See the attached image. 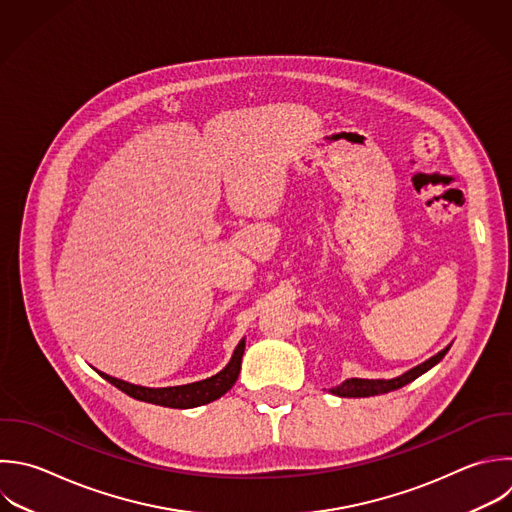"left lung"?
<instances>
[{"label": "left lung", "instance_id": "left-lung-1", "mask_svg": "<svg viewBox=\"0 0 512 512\" xmlns=\"http://www.w3.org/2000/svg\"><path fill=\"white\" fill-rule=\"evenodd\" d=\"M450 350V344L446 348H442L438 354H434L432 358L424 360L422 364L410 368L408 372L396 376V378H390V380H384V378H348L344 380L340 386L336 388H330L332 394L336 396H342V398H364V396H376V394H386L390 390H396V388H402L406 386L408 382L416 380L420 374L428 372L434 364H438L444 354Z\"/></svg>", "mask_w": 512, "mask_h": 512}]
</instances>
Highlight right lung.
<instances>
[{"label": "right lung", "mask_w": 512, "mask_h": 512, "mask_svg": "<svg viewBox=\"0 0 512 512\" xmlns=\"http://www.w3.org/2000/svg\"><path fill=\"white\" fill-rule=\"evenodd\" d=\"M244 348H246V338H242L238 342L230 362L218 374H214L206 380H198V382L182 384V386L148 388V386H140V384H132V382L114 378L100 370H98V374L136 400L158 404V406H168V408H194V406H202V404L218 400L234 386V382L238 380V374H240Z\"/></svg>", "instance_id": "obj_1"}]
</instances>
